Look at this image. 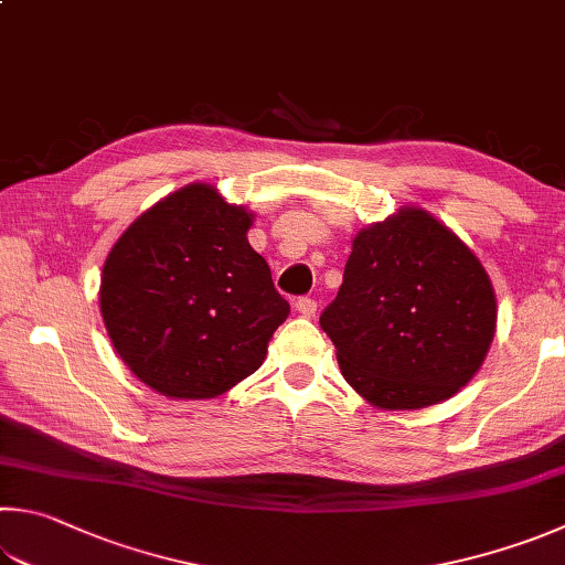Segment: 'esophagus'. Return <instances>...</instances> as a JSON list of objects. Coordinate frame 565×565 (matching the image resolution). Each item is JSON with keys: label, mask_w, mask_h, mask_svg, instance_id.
Instances as JSON below:
<instances>
[{"label": "esophagus", "mask_w": 565, "mask_h": 565, "mask_svg": "<svg viewBox=\"0 0 565 565\" xmlns=\"http://www.w3.org/2000/svg\"><path fill=\"white\" fill-rule=\"evenodd\" d=\"M294 309L299 311L303 318H313V316H316V309H318V303L311 299V296H301V299H296Z\"/></svg>", "instance_id": "obj_1"}]
</instances>
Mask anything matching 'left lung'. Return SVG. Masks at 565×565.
Returning <instances> with one entry per match:
<instances>
[{"label":"left lung","mask_w":565,"mask_h":565,"mask_svg":"<svg viewBox=\"0 0 565 565\" xmlns=\"http://www.w3.org/2000/svg\"><path fill=\"white\" fill-rule=\"evenodd\" d=\"M321 328L358 395L383 409H419L452 397L484 363L494 286L452 230L405 207L355 234Z\"/></svg>","instance_id":"obj_1"}]
</instances>
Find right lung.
<instances>
[{
    "label": "right lung",
    "mask_w": 565,
    "mask_h": 565,
    "mask_svg": "<svg viewBox=\"0 0 565 565\" xmlns=\"http://www.w3.org/2000/svg\"><path fill=\"white\" fill-rule=\"evenodd\" d=\"M252 212L194 182L130 224L100 276V313L120 361L175 399L227 393L264 363L289 316L249 247Z\"/></svg>",
    "instance_id": "right-lung-1"
}]
</instances>
